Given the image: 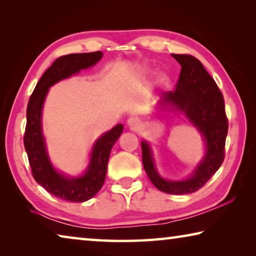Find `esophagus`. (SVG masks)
Returning a JSON list of instances; mask_svg holds the SVG:
<instances>
[{
    "label": "esophagus",
    "mask_w": 256,
    "mask_h": 256,
    "mask_svg": "<svg viewBox=\"0 0 256 256\" xmlns=\"http://www.w3.org/2000/svg\"><path fill=\"white\" fill-rule=\"evenodd\" d=\"M128 125L131 130H138V128L140 126V120L138 118H131L128 120Z\"/></svg>",
    "instance_id": "34e87169"
}]
</instances>
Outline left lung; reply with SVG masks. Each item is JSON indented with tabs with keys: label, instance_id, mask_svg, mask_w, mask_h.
<instances>
[{
	"label": "left lung",
	"instance_id": "8db88e82",
	"mask_svg": "<svg viewBox=\"0 0 256 256\" xmlns=\"http://www.w3.org/2000/svg\"><path fill=\"white\" fill-rule=\"evenodd\" d=\"M180 64V79L174 92H164L160 104H170L185 112L206 141L204 159L186 180H164L158 175L148 144L141 142L142 162L146 175L162 192L190 194L196 192L219 170L224 159L228 118L224 96L202 63L192 55L172 54Z\"/></svg>",
	"mask_w": 256,
	"mask_h": 256
}]
</instances>
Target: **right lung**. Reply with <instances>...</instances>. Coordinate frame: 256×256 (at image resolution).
<instances>
[{
  "instance_id": "1",
  "label": "right lung",
  "mask_w": 256,
  "mask_h": 256,
  "mask_svg": "<svg viewBox=\"0 0 256 256\" xmlns=\"http://www.w3.org/2000/svg\"><path fill=\"white\" fill-rule=\"evenodd\" d=\"M102 58V53L99 50L60 56L54 60L37 82L28 102L24 144L28 154L32 174L34 180L47 192L66 201L84 202L96 196L102 188L106 177L110 150L123 132V125H116L110 132L98 138L94 146L88 170L84 176L68 178L54 170L47 156L40 123L42 104L50 86L79 72L81 68L94 66Z\"/></svg>"
}]
</instances>
